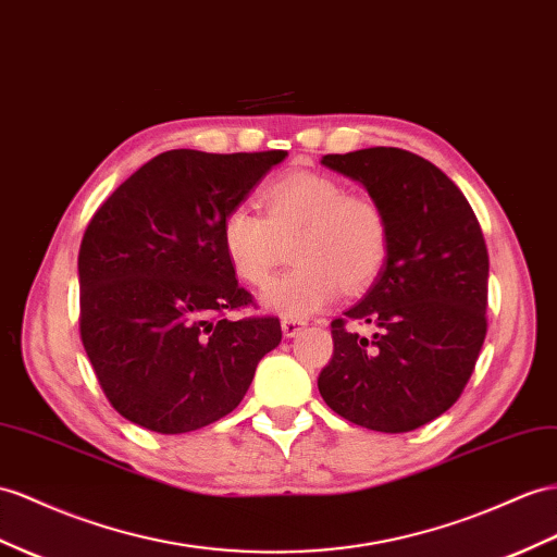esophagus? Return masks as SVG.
Wrapping results in <instances>:
<instances>
[{"label":"esophagus","instance_id":"34e87169","mask_svg":"<svg viewBox=\"0 0 557 557\" xmlns=\"http://www.w3.org/2000/svg\"><path fill=\"white\" fill-rule=\"evenodd\" d=\"M306 326V322L304 320H296V318H284L282 320V334L287 336V338H292V336H296L298 332H301Z\"/></svg>","mask_w":557,"mask_h":557}]
</instances>
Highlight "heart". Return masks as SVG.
<instances>
[{"mask_svg":"<svg viewBox=\"0 0 557 557\" xmlns=\"http://www.w3.org/2000/svg\"><path fill=\"white\" fill-rule=\"evenodd\" d=\"M261 213L235 207L221 221V247L233 273L261 289L292 245L296 263L263 296L284 318H308L346 292H362L386 265L391 225L374 199L348 195L336 178L289 171L261 193Z\"/></svg>","mask_w":557,"mask_h":557,"instance_id":"heart-1","label":"heart"}]
</instances>
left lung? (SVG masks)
I'll return each instance as SVG.
<instances>
[{"mask_svg": "<svg viewBox=\"0 0 557 557\" xmlns=\"http://www.w3.org/2000/svg\"><path fill=\"white\" fill-rule=\"evenodd\" d=\"M322 164L364 185L386 213L391 249L372 289L332 322L320 395L369 431H414L459 400L487 334L482 227L454 181L414 152L364 148ZM346 321L375 334L350 333Z\"/></svg>", "mask_w": 557, "mask_h": 557, "instance_id": "left-lung-1", "label": "left lung"}]
</instances>
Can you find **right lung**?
<instances>
[{
  "mask_svg": "<svg viewBox=\"0 0 557 557\" xmlns=\"http://www.w3.org/2000/svg\"><path fill=\"white\" fill-rule=\"evenodd\" d=\"M287 152L169 150L98 207L79 247V334L120 414L176 435L242 403L256 364L282 341L221 247V221Z\"/></svg>",
  "mask_w": 557,
  "mask_h": 557,
  "instance_id": "1",
  "label": "right lung"
}]
</instances>
